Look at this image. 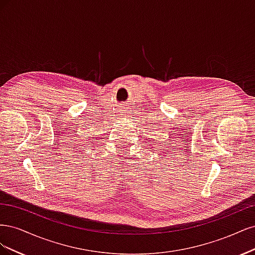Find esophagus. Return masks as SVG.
Returning <instances> with one entry per match:
<instances>
[{
  "instance_id": "34e87169",
  "label": "esophagus",
  "mask_w": 255,
  "mask_h": 255,
  "mask_svg": "<svg viewBox=\"0 0 255 255\" xmlns=\"http://www.w3.org/2000/svg\"><path fill=\"white\" fill-rule=\"evenodd\" d=\"M120 114H121L122 117H127V115H128V107H127V105H122L120 107Z\"/></svg>"
}]
</instances>
